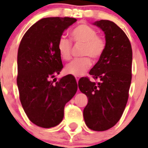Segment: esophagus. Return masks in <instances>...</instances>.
Masks as SVG:
<instances>
[{"mask_svg": "<svg viewBox=\"0 0 148 148\" xmlns=\"http://www.w3.org/2000/svg\"><path fill=\"white\" fill-rule=\"evenodd\" d=\"M79 78H79V77H78V76H75V80H76L77 82H78V80H79Z\"/></svg>", "mask_w": 148, "mask_h": 148, "instance_id": "1", "label": "esophagus"}]
</instances>
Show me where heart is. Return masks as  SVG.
<instances>
[{
    "instance_id": "obj_1",
    "label": "heart",
    "mask_w": 148,
    "mask_h": 148,
    "mask_svg": "<svg viewBox=\"0 0 148 148\" xmlns=\"http://www.w3.org/2000/svg\"><path fill=\"white\" fill-rule=\"evenodd\" d=\"M71 37L75 44H83L82 56H90L93 60H97L102 56L105 49V41L98 36L96 30L87 24H80L71 32ZM57 49L63 60L68 61L71 58L72 44L68 39L61 37L57 44ZM91 65V60L87 56L76 58L65 66L67 74L80 76L85 73Z\"/></svg>"
}]
</instances>
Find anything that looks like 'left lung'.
Returning <instances> with one entry per match:
<instances>
[{"label": "left lung", "mask_w": 148, "mask_h": 148, "mask_svg": "<svg viewBox=\"0 0 148 148\" xmlns=\"http://www.w3.org/2000/svg\"><path fill=\"white\" fill-rule=\"evenodd\" d=\"M104 33L105 49L90 74L97 84L87 78L78 81V88L88 98L84 109L86 125L95 131L113 127L125 110L131 83V44L126 34L113 21H97L92 23Z\"/></svg>", "instance_id": "1"}]
</instances>
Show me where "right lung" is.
I'll return each instance as SVG.
<instances>
[{
    "label": "right lung",
    "mask_w": 148,
    "mask_h": 148,
    "mask_svg": "<svg viewBox=\"0 0 148 148\" xmlns=\"http://www.w3.org/2000/svg\"><path fill=\"white\" fill-rule=\"evenodd\" d=\"M76 21L67 17L42 18L27 30L19 45L17 85L21 102L29 119L40 127L59 125L65 104L78 89L72 75L52 81L63 68L58 40Z\"/></svg>",
    "instance_id": "add662e5"
}]
</instances>
